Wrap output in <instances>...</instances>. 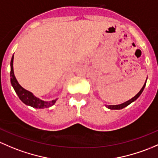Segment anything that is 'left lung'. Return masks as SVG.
<instances>
[{"label":"left lung","instance_id":"8db88e82","mask_svg":"<svg viewBox=\"0 0 158 158\" xmlns=\"http://www.w3.org/2000/svg\"><path fill=\"white\" fill-rule=\"evenodd\" d=\"M146 81H147V80H146ZM146 81H145V83H144V85H143L142 88H141V90H140L139 92L138 93V94H136V95L134 97H132V98H131V99L128 100V101L125 102V103H123L118 104V105H105L106 107H107V108L110 109V110H122V109L125 108V107H126V106H127L129 105V104H131V103H133V102H134V101H135V100H137V99L140 97V95H141V94H142L143 90H144V87H145Z\"/></svg>","mask_w":158,"mask_h":158}]
</instances>
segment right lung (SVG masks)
I'll use <instances>...</instances> for the list:
<instances>
[{
    "label": "right lung",
    "instance_id": "obj_1",
    "mask_svg": "<svg viewBox=\"0 0 158 158\" xmlns=\"http://www.w3.org/2000/svg\"><path fill=\"white\" fill-rule=\"evenodd\" d=\"M10 82L11 85L14 87L16 94L20 99L21 101L26 105L30 106L36 109H44L51 107L55 103L58 98L52 100V101H44L43 100H40L38 97H35L32 92L24 89L20 84H19L14 75V55L12 56L10 61Z\"/></svg>",
    "mask_w": 158,
    "mask_h": 158
}]
</instances>
